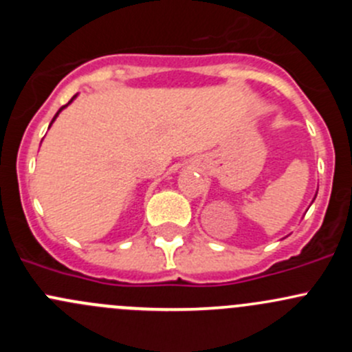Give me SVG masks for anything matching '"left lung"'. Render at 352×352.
<instances>
[{"instance_id":"1","label":"left lung","mask_w":352,"mask_h":352,"mask_svg":"<svg viewBox=\"0 0 352 352\" xmlns=\"http://www.w3.org/2000/svg\"><path fill=\"white\" fill-rule=\"evenodd\" d=\"M315 197H317V196H315ZM314 201H315V199H314Z\"/></svg>"}]
</instances>
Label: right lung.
Returning <instances> with one entry per match:
<instances>
[{"label":"right lung","instance_id":"obj_1","mask_svg":"<svg viewBox=\"0 0 352 352\" xmlns=\"http://www.w3.org/2000/svg\"><path fill=\"white\" fill-rule=\"evenodd\" d=\"M76 97H78V94H76V95H74V97H73V98H71V100H69V102H67V104H66V105H63V107H61V109H59V110H58V112H56V116H54V117H52V120H51V124H49V127H51V126H52V122H54V120H56V119H58V116H59V113H61V110H65V109L67 107V105H69V104H71V102H73V100H74V98H76Z\"/></svg>","mask_w":352,"mask_h":352}]
</instances>
